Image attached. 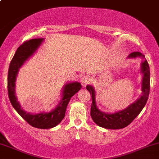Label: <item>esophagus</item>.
<instances>
[{
    "mask_svg": "<svg viewBox=\"0 0 159 159\" xmlns=\"http://www.w3.org/2000/svg\"><path fill=\"white\" fill-rule=\"evenodd\" d=\"M90 82V78H88V77H87V76L83 77L81 80V84H82V86H86V85Z\"/></svg>",
    "mask_w": 159,
    "mask_h": 159,
    "instance_id": "esophagus-1",
    "label": "esophagus"
}]
</instances>
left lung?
Listing matches in <instances>:
<instances>
[{"mask_svg":"<svg viewBox=\"0 0 159 159\" xmlns=\"http://www.w3.org/2000/svg\"><path fill=\"white\" fill-rule=\"evenodd\" d=\"M143 57L145 56L139 52H134L130 53L128 57L136 58ZM141 72L143 73L142 80V96L137 101L130 104L128 107L123 110L116 111L115 113H105L101 111L97 108L95 99V90L91 85L86 87L87 90L90 92L92 97L90 116L93 121L97 125L106 129H121L130 125L135 118L139 114L147 102L150 89V71L147 60H145L141 63Z\"/></svg>","mask_w":159,"mask_h":159,"instance_id":"obj_1","label":"left lung"}]
</instances>
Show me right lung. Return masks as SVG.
<instances>
[{
	"label": "right lung",
	"mask_w": 159,
	"mask_h": 159,
	"mask_svg": "<svg viewBox=\"0 0 159 159\" xmlns=\"http://www.w3.org/2000/svg\"><path fill=\"white\" fill-rule=\"evenodd\" d=\"M43 39L36 38L25 41L19 47L13 56L8 71L7 88L8 96L12 106L20 116L25 120L29 125L40 129H49L56 127L62 121L65 117L66 110L71 97L75 94L81 88L79 82H71L66 84L62 90V97L58 106L50 112H41L37 114H30L21 108L20 102L17 101L15 93V82L16 75L20 67L37 50Z\"/></svg>",
	"instance_id": "1"
}]
</instances>
